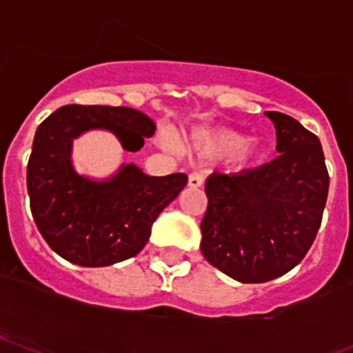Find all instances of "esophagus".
<instances>
[{
	"instance_id": "34e87169",
	"label": "esophagus",
	"mask_w": 353,
	"mask_h": 353,
	"mask_svg": "<svg viewBox=\"0 0 353 353\" xmlns=\"http://www.w3.org/2000/svg\"><path fill=\"white\" fill-rule=\"evenodd\" d=\"M203 183H205V176H203L201 172H198V170H194V172L189 174V179H188V186L192 188V189H198L203 186Z\"/></svg>"
}]
</instances>
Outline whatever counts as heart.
<instances>
[{
	"mask_svg": "<svg viewBox=\"0 0 353 353\" xmlns=\"http://www.w3.org/2000/svg\"><path fill=\"white\" fill-rule=\"evenodd\" d=\"M250 143L247 135L233 130H201L192 137V145L199 154L213 155V157L232 159L240 155ZM264 154V148L255 145L250 150L252 157Z\"/></svg>",
	"mask_w": 353,
	"mask_h": 353,
	"instance_id": "b5f03b06",
	"label": "heart"
}]
</instances>
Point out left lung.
<instances>
[{
	"label": "left lung",
	"mask_w": 353,
	"mask_h": 353,
	"mask_svg": "<svg viewBox=\"0 0 353 353\" xmlns=\"http://www.w3.org/2000/svg\"><path fill=\"white\" fill-rule=\"evenodd\" d=\"M277 137L274 161L206 181L201 252L211 265L245 284L294 269L316 239L330 176L314 133L279 111H267Z\"/></svg>",
	"instance_id": "8db88e82"
}]
</instances>
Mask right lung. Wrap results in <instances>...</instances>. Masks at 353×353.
<instances>
[{
    "label": "right lung",
    "mask_w": 353,
    "mask_h": 353,
    "mask_svg": "<svg viewBox=\"0 0 353 353\" xmlns=\"http://www.w3.org/2000/svg\"><path fill=\"white\" fill-rule=\"evenodd\" d=\"M92 128L110 130L128 152L155 133L147 114L125 106H62L37 128L27 189L33 220L52 250L72 264L105 267L145 247L152 225L188 176L152 177L133 164L103 183L79 176L70 164L72 140Z\"/></svg>",
    "instance_id": "add662e5"
}]
</instances>
